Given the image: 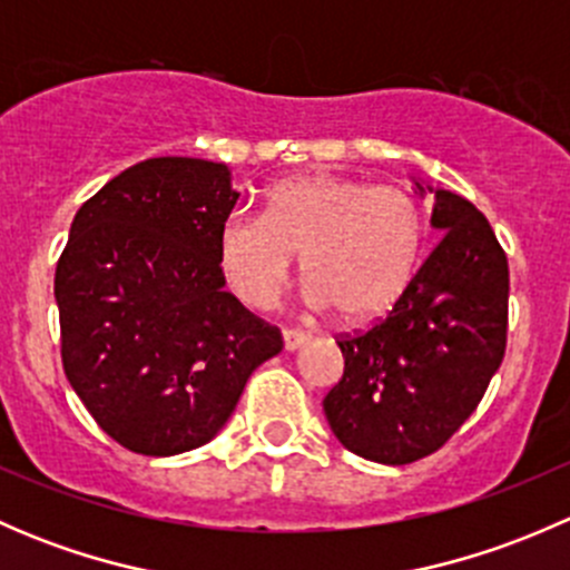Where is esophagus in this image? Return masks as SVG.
Listing matches in <instances>:
<instances>
[{"label":"esophagus","mask_w":570,"mask_h":570,"mask_svg":"<svg viewBox=\"0 0 570 570\" xmlns=\"http://www.w3.org/2000/svg\"><path fill=\"white\" fill-rule=\"evenodd\" d=\"M308 342L306 331H297V327H284V347L286 350H297Z\"/></svg>","instance_id":"34e87169"}]
</instances>
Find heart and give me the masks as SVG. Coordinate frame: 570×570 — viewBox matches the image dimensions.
Listing matches in <instances>:
<instances>
[{"label":"heart","instance_id":"heart-1","mask_svg":"<svg viewBox=\"0 0 570 570\" xmlns=\"http://www.w3.org/2000/svg\"><path fill=\"white\" fill-rule=\"evenodd\" d=\"M424 234L422 206L405 189L314 174L275 184L262 217L234 212L220 228V264L239 301L269 308L301 256L314 306L372 322L411 286Z\"/></svg>","mask_w":570,"mask_h":570}]
</instances>
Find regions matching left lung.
Returning <instances> with one entry per match:
<instances>
[{"mask_svg":"<svg viewBox=\"0 0 570 570\" xmlns=\"http://www.w3.org/2000/svg\"><path fill=\"white\" fill-rule=\"evenodd\" d=\"M430 223L444 232L441 243L386 320L336 338L344 375L322 400L333 435L375 463L441 450L480 405L508 347V256L491 223L450 189H435Z\"/></svg>","mask_w":570,"mask_h":570,"instance_id":"obj_1","label":"left lung"}]
</instances>
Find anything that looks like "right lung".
<instances>
[{
    "instance_id": "1",
    "label": "right lung",
    "mask_w": 570,
    "mask_h": 570,
    "mask_svg": "<svg viewBox=\"0 0 570 570\" xmlns=\"http://www.w3.org/2000/svg\"><path fill=\"white\" fill-rule=\"evenodd\" d=\"M239 193L223 163L154 157L82 204L57 262L68 383L112 441L168 458L217 435L284 338L220 267Z\"/></svg>"
}]
</instances>
